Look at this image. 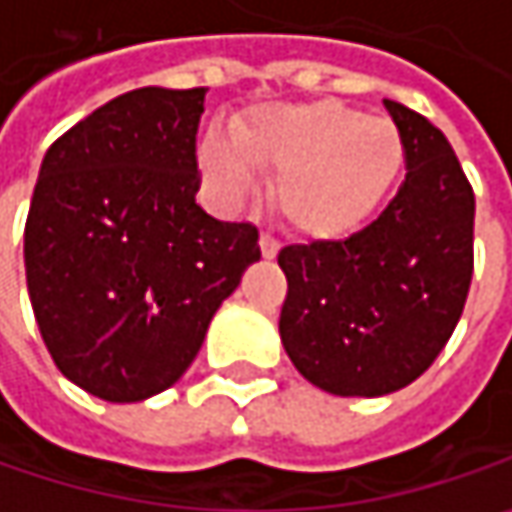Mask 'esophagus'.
Here are the masks:
<instances>
[{
    "label": "esophagus",
    "instance_id": "esophagus-1",
    "mask_svg": "<svg viewBox=\"0 0 512 512\" xmlns=\"http://www.w3.org/2000/svg\"><path fill=\"white\" fill-rule=\"evenodd\" d=\"M281 252V243L275 240V237H269V234H263L260 237V255L263 257H275Z\"/></svg>",
    "mask_w": 512,
    "mask_h": 512
}]
</instances>
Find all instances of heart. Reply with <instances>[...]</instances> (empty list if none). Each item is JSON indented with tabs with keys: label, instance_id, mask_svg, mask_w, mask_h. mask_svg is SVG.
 Returning a JSON list of instances; mask_svg holds the SVG:
<instances>
[{
	"label": "heart",
	"instance_id": "1",
	"mask_svg": "<svg viewBox=\"0 0 512 512\" xmlns=\"http://www.w3.org/2000/svg\"><path fill=\"white\" fill-rule=\"evenodd\" d=\"M231 143L205 134L199 163L225 199L252 193L249 163L272 172V205L304 240L331 243L363 228L390 199L404 169V137L395 122L363 117L337 99L260 108L231 125Z\"/></svg>",
	"mask_w": 512,
	"mask_h": 512
}]
</instances>
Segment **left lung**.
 Returning a JSON list of instances; mask_svg holds the SVG:
<instances>
[{"mask_svg":"<svg viewBox=\"0 0 512 512\" xmlns=\"http://www.w3.org/2000/svg\"><path fill=\"white\" fill-rule=\"evenodd\" d=\"M404 137V181L375 222L346 240L284 246L281 343L334 395H387L445 349L475 269V193L440 128L384 99Z\"/></svg>","mask_w":512,"mask_h":512,"instance_id":"left-lung-1","label":"left lung"}]
</instances>
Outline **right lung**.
Segmentation results:
<instances>
[{
	"label": "right lung",
	"instance_id": "right-lung-1",
	"mask_svg": "<svg viewBox=\"0 0 512 512\" xmlns=\"http://www.w3.org/2000/svg\"><path fill=\"white\" fill-rule=\"evenodd\" d=\"M205 87H140L46 152L25 219V281L55 366L105 401L169 390L249 263L252 222L196 205Z\"/></svg>",
	"mask_w": 512,
	"mask_h": 512
}]
</instances>
